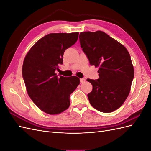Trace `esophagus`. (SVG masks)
<instances>
[{
	"label": "esophagus",
	"instance_id": "obj_1",
	"mask_svg": "<svg viewBox=\"0 0 151 151\" xmlns=\"http://www.w3.org/2000/svg\"><path fill=\"white\" fill-rule=\"evenodd\" d=\"M80 81L81 83H85L86 79L84 78H82V79H80Z\"/></svg>",
	"mask_w": 151,
	"mask_h": 151
}]
</instances>
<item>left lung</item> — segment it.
I'll use <instances>...</instances> for the list:
<instances>
[{"label":"left lung","instance_id":"8db88e82","mask_svg":"<svg viewBox=\"0 0 151 151\" xmlns=\"http://www.w3.org/2000/svg\"><path fill=\"white\" fill-rule=\"evenodd\" d=\"M79 41L90 65L99 68V79H87L93 86L88 94L90 104L101 112L115 111L129 96L134 77L129 52L101 31L82 32Z\"/></svg>","mask_w":151,"mask_h":151}]
</instances>
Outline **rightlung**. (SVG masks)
<instances>
[{"instance_id":"1","label":"right lung","mask_w":151,"mask_h":151,"mask_svg":"<svg viewBox=\"0 0 151 151\" xmlns=\"http://www.w3.org/2000/svg\"><path fill=\"white\" fill-rule=\"evenodd\" d=\"M79 33H50L31 48L22 65V77L29 96L41 110L57 115L69 107L70 95L80 84L76 76L58 77L63 53L74 45Z\"/></svg>"}]
</instances>
